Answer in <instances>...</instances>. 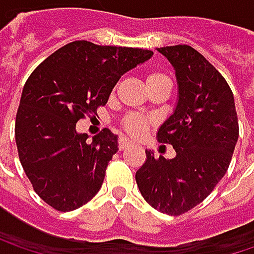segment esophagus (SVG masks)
<instances>
[{
    "label": "esophagus",
    "mask_w": 254,
    "mask_h": 254,
    "mask_svg": "<svg viewBox=\"0 0 254 254\" xmlns=\"http://www.w3.org/2000/svg\"><path fill=\"white\" fill-rule=\"evenodd\" d=\"M130 144H132V141H130V139H127V138H124V136H122V138L119 139V150H125V148H127Z\"/></svg>",
    "instance_id": "34e87169"
}]
</instances>
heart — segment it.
<instances>
[{
  "label": "heart",
  "mask_w": 254,
  "mask_h": 254,
  "mask_svg": "<svg viewBox=\"0 0 254 254\" xmlns=\"http://www.w3.org/2000/svg\"><path fill=\"white\" fill-rule=\"evenodd\" d=\"M160 80H169L168 77L165 76L163 73H159V72H153L147 76V85L148 83H154V82H160ZM122 127L127 130L129 135L132 136H139L142 135L147 127H148V121H145L144 118L138 116V115H129L124 119L122 122Z\"/></svg>",
  "instance_id": "1"
}]
</instances>
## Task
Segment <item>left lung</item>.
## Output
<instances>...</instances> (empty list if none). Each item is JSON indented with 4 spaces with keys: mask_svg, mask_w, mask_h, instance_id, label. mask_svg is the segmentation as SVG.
<instances>
[{
    "mask_svg": "<svg viewBox=\"0 0 254 254\" xmlns=\"http://www.w3.org/2000/svg\"><path fill=\"white\" fill-rule=\"evenodd\" d=\"M174 66L178 82L175 112L157 130L177 156L154 157L135 179L144 200L156 210L178 216L200 204L228 171L238 139L234 94L222 76L190 45L157 48Z\"/></svg>",
    "mask_w": 254,
    "mask_h": 254,
    "instance_id": "left-lung-1",
    "label": "left lung"
}]
</instances>
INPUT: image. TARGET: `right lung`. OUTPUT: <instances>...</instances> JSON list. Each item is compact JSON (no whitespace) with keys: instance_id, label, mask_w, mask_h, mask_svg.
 <instances>
[{"instance_id":"obj_1","label":"right lung","mask_w":254,"mask_h":254,"mask_svg":"<svg viewBox=\"0 0 254 254\" xmlns=\"http://www.w3.org/2000/svg\"><path fill=\"white\" fill-rule=\"evenodd\" d=\"M151 56L150 50L75 41L27 77L14 127L19 159L36 194L56 210L88 203L119 150L118 135L109 129L88 142L76 122L97 115L121 76Z\"/></svg>"}]
</instances>
